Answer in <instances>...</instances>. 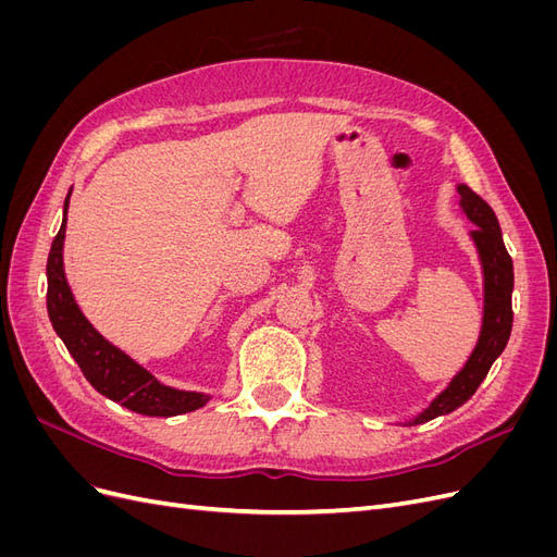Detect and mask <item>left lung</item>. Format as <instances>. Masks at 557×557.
<instances>
[{
	"label": "left lung",
	"instance_id": "1",
	"mask_svg": "<svg viewBox=\"0 0 557 557\" xmlns=\"http://www.w3.org/2000/svg\"><path fill=\"white\" fill-rule=\"evenodd\" d=\"M460 209L476 227L469 232V239L474 242L481 272H483V323L479 332V342L467 358L465 367L450 379L444 391L436 395L425 411L407 420L404 425H420L428 420L450 413L476 393L481 381L491 372L493 362L507 348L513 311H511V293H513V262L502 239V230L495 211L469 188L458 183Z\"/></svg>",
	"mask_w": 557,
	"mask_h": 557
}]
</instances>
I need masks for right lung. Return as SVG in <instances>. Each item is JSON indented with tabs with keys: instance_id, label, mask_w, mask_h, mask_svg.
<instances>
[{
	"instance_id": "right-lung-1",
	"label": "right lung",
	"mask_w": 557,
	"mask_h": 557,
	"mask_svg": "<svg viewBox=\"0 0 557 557\" xmlns=\"http://www.w3.org/2000/svg\"><path fill=\"white\" fill-rule=\"evenodd\" d=\"M70 197L72 190L64 199L62 225L48 252L46 307L53 330L64 342L66 350L72 352V358L78 362L83 376L90 381L97 393H102L104 397L121 404V407L144 416H178L205 407L211 395L178 391V387L160 383L148 369L134 362L125 350L104 339L78 309L74 293L64 276L62 260Z\"/></svg>"
}]
</instances>
